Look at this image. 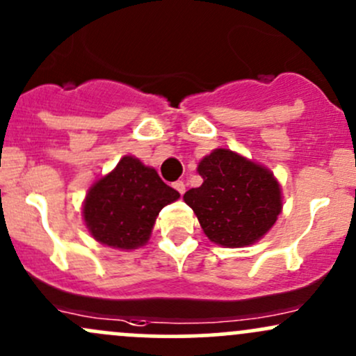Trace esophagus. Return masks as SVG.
<instances>
[{
	"label": "esophagus",
	"instance_id": "1",
	"mask_svg": "<svg viewBox=\"0 0 356 356\" xmlns=\"http://www.w3.org/2000/svg\"><path fill=\"white\" fill-rule=\"evenodd\" d=\"M173 188L177 190L179 195H183V193H185V183H183L181 179H178V181L173 183Z\"/></svg>",
	"mask_w": 356,
	"mask_h": 356
}]
</instances>
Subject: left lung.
Listing matches in <instances>:
<instances>
[{
    "instance_id": "8db88e82",
    "label": "left lung",
    "mask_w": 356,
    "mask_h": 356,
    "mask_svg": "<svg viewBox=\"0 0 356 356\" xmlns=\"http://www.w3.org/2000/svg\"><path fill=\"white\" fill-rule=\"evenodd\" d=\"M204 178L183 195L205 236L225 248L250 246L261 239L282 212L277 178L261 164L231 149H213L197 168Z\"/></svg>"
}]
</instances>
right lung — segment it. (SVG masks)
Masks as SVG:
<instances>
[{"instance_id": "obj_1", "label": "right lung", "mask_w": 356, "mask_h": 356, "mask_svg": "<svg viewBox=\"0 0 356 356\" xmlns=\"http://www.w3.org/2000/svg\"><path fill=\"white\" fill-rule=\"evenodd\" d=\"M179 193L159 178L154 168L124 156L115 170L88 190L83 219L98 243L117 250H137L151 238L152 225L164 205Z\"/></svg>"}]
</instances>
